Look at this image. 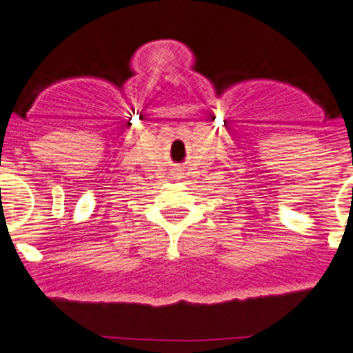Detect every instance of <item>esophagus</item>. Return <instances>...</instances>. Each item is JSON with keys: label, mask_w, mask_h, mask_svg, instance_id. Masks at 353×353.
I'll list each match as a JSON object with an SVG mask.
<instances>
[{"label": "esophagus", "mask_w": 353, "mask_h": 353, "mask_svg": "<svg viewBox=\"0 0 353 353\" xmlns=\"http://www.w3.org/2000/svg\"><path fill=\"white\" fill-rule=\"evenodd\" d=\"M176 172H177V171H176Z\"/></svg>", "instance_id": "34e87169"}]
</instances>
